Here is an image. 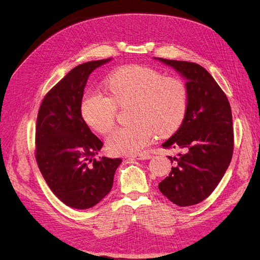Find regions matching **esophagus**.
Returning a JSON list of instances; mask_svg holds the SVG:
<instances>
[{
  "label": "esophagus",
  "instance_id": "1",
  "mask_svg": "<svg viewBox=\"0 0 260 260\" xmlns=\"http://www.w3.org/2000/svg\"><path fill=\"white\" fill-rule=\"evenodd\" d=\"M130 157L133 159H141L142 160V159H149L151 157V155L147 153H141V154H137V155H131Z\"/></svg>",
  "mask_w": 260,
  "mask_h": 260
}]
</instances>
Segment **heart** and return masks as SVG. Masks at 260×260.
Returning a JSON list of instances; mask_svg holds the SVG:
<instances>
[{
    "label": "heart",
    "instance_id": "b5f03b06",
    "mask_svg": "<svg viewBox=\"0 0 260 260\" xmlns=\"http://www.w3.org/2000/svg\"><path fill=\"white\" fill-rule=\"evenodd\" d=\"M105 86L108 96L88 92L81 102V115L90 129L106 135L116 123L118 107L130 109L127 127L114 130L106 140L114 154L140 153L154 135L166 138L174 135L185 120L188 108V88L178 76H164L156 69L129 64L111 73Z\"/></svg>",
    "mask_w": 260,
    "mask_h": 260
}]
</instances>
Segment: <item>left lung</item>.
<instances>
[{"mask_svg": "<svg viewBox=\"0 0 260 260\" xmlns=\"http://www.w3.org/2000/svg\"><path fill=\"white\" fill-rule=\"evenodd\" d=\"M187 79L188 108L185 120L164 149H180L159 191L179 207L208 198L219 185L234 150L232 110L228 97L205 68L193 62L158 58Z\"/></svg>", "mask_w": 260, "mask_h": 260, "instance_id": "8db88e82", "label": "left lung"}]
</instances>
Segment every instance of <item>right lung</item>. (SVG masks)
I'll return each instance as SVG.
<instances>
[{
	"label": "right lung",
	"mask_w": 260,
	"mask_h": 260,
	"mask_svg": "<svg viewBox=\"0 0 260 260\" xmlns=\"http://www.w3.org/2000/svg\"><path fill=\"white\" fill-rule=\"evenodd\" d=\"M110 60L89 61L72 69L41 102L35 156L51 191L67 206L88 209L108 194L121 158L96 159L103 142L81 115L89 74Z\"/></svg>",
	"instance_id": "1"
}]
</instances>
